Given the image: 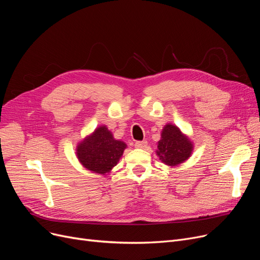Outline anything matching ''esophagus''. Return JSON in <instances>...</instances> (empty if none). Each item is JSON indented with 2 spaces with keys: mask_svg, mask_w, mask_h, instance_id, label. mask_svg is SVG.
<instances>
[{
  "mask_svg": "<svg viewBox=\"0 0 260 260\" xmlns=\"http://www.w3.org/2000/svg\"><path fill=\"white\" fill-rule=\"evenodd\" d=\"M146 145H148V142H146L145 140L137 141L136 143H135V148H137V149H145Z\"/></svg>",
  "mask_w": 260,
  "mask_h": 260,
  "instance_id": "1",
  "label": "esophagus"
}]
</instances>
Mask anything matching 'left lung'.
<instances>
[{
  "mask_svg": "<svg viewBox=\"0 0 260 260\" xmlns=\"http://www.w3.org/2000/svg\"><path fill=\"white\" fill-rule=\"evenodd\" d=\"M193 142L172 123H167L161 131L160 140L157 142L156 155L168 167L185 162L192 154Z\"/></svg>",
  "mask_w": 260,
  "mask_h": 260,
  "instance_id": "1",
  "label": "left lung"
}]
</instances>
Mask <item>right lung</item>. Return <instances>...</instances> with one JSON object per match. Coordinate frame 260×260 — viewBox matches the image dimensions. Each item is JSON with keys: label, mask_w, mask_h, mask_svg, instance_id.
Wrapping results in <instances>:
<instances>
[{"label": "right lung", "mask_w": 260, "mask_h": 260, "mask_svg": "<svg viewBox=\"0 0 260 260\" xmlns=\"http://www.w3.org/2000/svg\"><path fill=\"white\" fill-rule=\"evenodd\" d=\"M126 143L114 138L106 125H101L76 145V157L87 170L107 175L117 166Z\"/></svg>", "instance_id": "add662e5"}]
</instances>
